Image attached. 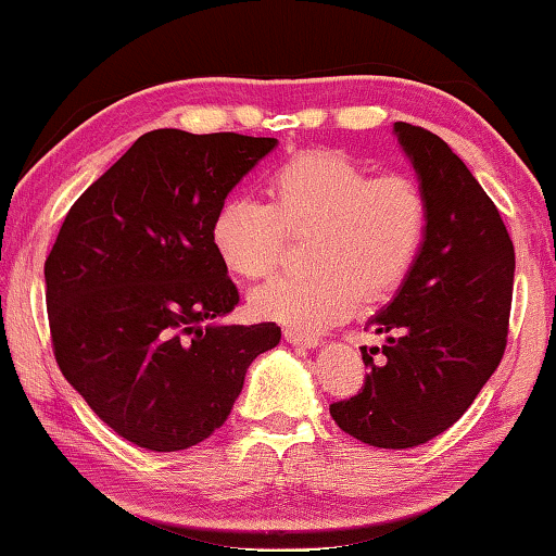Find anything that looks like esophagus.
I'll return each instance as SVG.
<instances>
[{"label": "esophagus", "mask_w": 556, "mask_h": 556, "mask_svg": "<svg viewBox=\"0 0 556 556\" xmlns=\"http://www.w3.org/2000/svg\"><path fill=\"white\" fill-rule=\"evenodd\" d=\"M285 339L289 343H296V346H304V349H316V346H319V337H314V333L294 331V329H285Z\"/></svg>", "instance_id": "1"}]
</instances>
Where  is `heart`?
<instances>
[{"instance_id": "1", "label": "heart", "mask_w": 556, "mask_h": 556, "mask_svg": "<svg viewBox=\"0 0 556 556\" xmlns=\"http://www.w3.org/2000/svg\"><path fill=\"white\" fill-rule=\"evenodd\" d=\"M267 202L227 198L210 225V240L235 277L275 271L287 235H306L302 277H279L250 296L257 319L316 333L356 309L361 294L381 299L399 289L428 232V198L401 173L374 175L341 151H304L267 178Z\"/></svg>"}]
</instances>
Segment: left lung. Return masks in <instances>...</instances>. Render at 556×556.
<instances>
[{"label":"left lung","mask_w":556,"mask_h":556,"mask_svg":"<svg viewBox=\"0 0 556 556\" xmlns=\"http://www.w3.org/2000/svg\"><path fill=\"white\" fill-rule=\"evenodd\" d=\"M393 130L428 198L426 242L393 302L368 319L386 343L361 349L371 368L364 386L329 413L361 443L401 451L445 433L500 366L515 247L495 202L443 138L403 121Z\"/></svg>","instance_id":"left-lung-1"}]
</instances>
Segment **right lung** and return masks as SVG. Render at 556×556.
<instances>
[{
  "instance_id": "right-lung-1",
  "label": "right lung",
  "mask_w": 556,
  "mask_h": 556,
  "mask_svg": "<svg viewBox=\"0 0 556 556\" xmlns=\"http://www.w3.org/2000/svg\"><path fill=\"white\" fill-rule=\"evenodd\" d=\"M275 146L151 130L61 225L43 264L56 364L96 416L138 447L175 453L213 435L247 368L281 339L275 321L202 326L240 302L210 225Z\"/></svg>"
}]
</instances>
